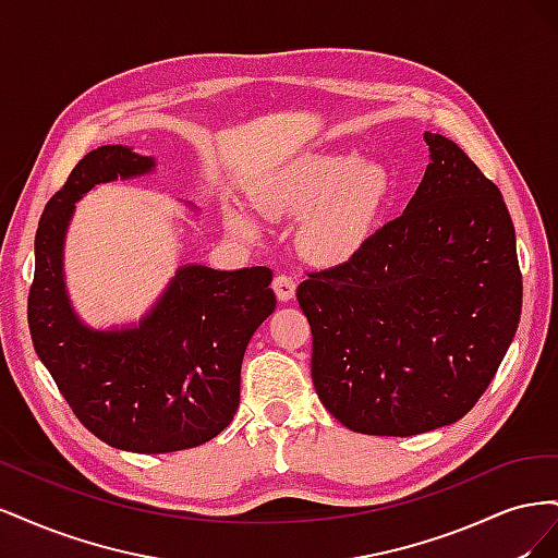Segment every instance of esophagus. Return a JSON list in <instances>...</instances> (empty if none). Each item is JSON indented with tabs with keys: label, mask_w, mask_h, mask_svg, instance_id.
Masks as SVG:
<instances>
[{
	"label": "esophagus",
	"mask_w": 558,
	"mask_h": 558,
	"mask_svg": "<svg viewBox=\"0 0 558 558\" xmlns=\"http://www.w3.org/2000/svg\"><path fill=\"white\" fill-rule=\"evenodd\" d=\"M272 289H275V293H277V298H279L281 302H289V300L295 298L298 283H295V279L289 277V275H279V277H275V281H272Z\"/></svg>",
	"instance_id": "esophagus-1"
}]
</instances>
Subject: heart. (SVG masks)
I'll use <instances>...</instances> for the list:
<instances>
[{"label":"heart","instance_id":"b5f03b06","mask_svg":"<svg viewBox=\"0 0 558 558\" xmlns=\"http://www.w3.org/2000/svg\"><path fill=\"white\" fill-rule=\"evenodd\" d=\"M393 183L381 167L367 165L356 150L305 156L269 172L256 191L263 214L302 221L307 256L337 265L347 263L373 238ZM226 226L244 240H258L263 223L240 205L226 209Z\"/></svg>","mask_w":558,"mask_h":558}]
</instances>
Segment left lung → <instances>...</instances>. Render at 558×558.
<instances>
[{
    "label": "left lung",
    "mask_w": 558,
    "mask_h": 558,
    "mask_svg": "<svg viewBox=\"0 0 558 558\" xmlns=\"http://www.w3.org/2000/svg\"><path fill=\"white\" fill-rule=\"evenodd\" d=\"M424 140L430 162L402 216L298 286L318 400L365 435L410 437L465 416L521 316L517 238L498 185L442 134Z\"/></svg>",
    "instance_id": "1"
}]
</instances>
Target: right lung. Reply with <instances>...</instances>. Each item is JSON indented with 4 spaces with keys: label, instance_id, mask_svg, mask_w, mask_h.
Returning a JSON list of instances; mask_svg holds the SVG:
<instances>
[{
    "label": "right lung",
    "instance_id": "1",
    "mask_svg": "<svg viewBox=\"0 0 558 558\" xmlns=\"http://www.w3.org/2000/svg\"><path fill=\"white\" fill-rule=\"evenodd\" d=\"M154 170L156 158L123 144L78 160L41 214L27 300L32 344L72 412L99 440L134 453L193 449L228 428L251 335L277 307L269 267L189 263L140 320L93 328L78 316L64 281L76 202L99 183Z\"/></svg>",
    "mask_w": 558,
    "mask_h": 558
}]
</instances>
